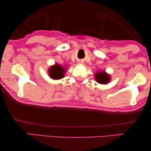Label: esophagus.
Returning <instances> with one entry per match:
<instances>
[{"instance_id": "1", "label": "esophagus", "mask_w": 151, "mask_h": 151, "mask_svg": "<svg viewBox=\"0 0 151 151\" xmlns=\"http://www.w3.org/2000/svg\"><path fill=\"white\" fill-rule=\"evenodd\" d=\"M80 63H81V61H80Z\"/></svg>"}]
</instances>
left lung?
I'll return each instance as SVG.
<instances>
[{
	"instance_id": "obj_1",
	"label": "left lung",
	"mask_w": 151,
	"mask_h": 151,
	"mask_svg": "<svg viewBox=\"0 0 151 151\" xmlns=\"http://www.w3.org/2000/svg\"><path fill=\"white\" fill-rule=\"evenodd\" d=\"M95 79L98 83L105 84L110 81L111 77L105 71H100L96 73V76H95Z\"/></svg>"
}]
</instances>
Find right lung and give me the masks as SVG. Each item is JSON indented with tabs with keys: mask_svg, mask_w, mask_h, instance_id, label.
Wrapping results in <instances>:
<instances>
[{
	"mask_svg": "<svg viewBox=\"0 0 151 151\" xmlns=\"http://www.w3.org/2000/svg\"><path fill=\"white\" fill-rule=\"evenodd\" d=\"M66 71L65 68H63L62 66L55 64L53 66H51L49 70V75L52 79L59 80L64 77Z\"/></svg>",
	"mask_w": 151,
	"mask_h": 151,
	"instance_id": "right-lung-1",
	"label": "right lung"
}]
</instances>
